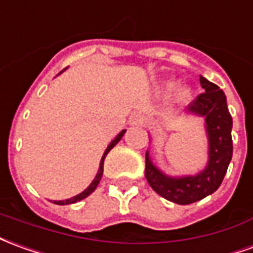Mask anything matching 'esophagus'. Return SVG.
Returning a JSON list of instances; mask_svg holds the SVG:
<instances>
[{
	"label": "esophagus",
	"instance_id": "34e87169",
	"mask_svg": "<svg viewBox=\"0 0 253 253\" xmlns=\"http://www.w3.org/2000/svg\"><path fill=\"white\" fill-rule=\"evenodd\" d=\"M144 123H146V116L141 112H135L130 116V125L132 126H142Z\"/></svg>",
	"mask_w": 253,
	"mask_h": 253
}]
</instances>
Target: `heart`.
Here are the masks:
<instances>
[{
	"label": "heart",
	"instance_id": "1",
	"mask_svg": "<svg viewBox=\"0 0 253 253\" xmlns=\"http://www.w3.org/2000/svg\"><path fill=\"white\" fill-rule=\"evenodd\" d=\"M174 89H175V84L174 82H167L166 86H164V91L166 93H171ZM189 97H190V89L189 87H182V89H179V91H178V98L179 100L186 101Z\"/></svg>",
	"mask_w": 253,
	"mask_h": 253
}]
</instances>
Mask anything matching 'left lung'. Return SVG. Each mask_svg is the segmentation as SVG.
I'll list each match as a JSON object with an SVG mask.
<instances>
[{
	"instance_id": "1",
	"label": "left lung",
	"mask_w": 253,
	"mask_h": 253,
	"mask_svg": "<svg viewBox=\"0 0 253 253\" xmlns=\"http://www.w3.org/2000/svg\"><path fill=\"white\" fill-rule=\"evenodd\" d=\"M204 89L189 104V111L206 116L210 141V160L204 171L194 176L169 178L152 164L149 153L145 155V176L151 188L169 201L186 206L207 197L220 186L233 155V121L227 109L226 96L218 86L200 77Z\"/></svg>"
}]
</instances>
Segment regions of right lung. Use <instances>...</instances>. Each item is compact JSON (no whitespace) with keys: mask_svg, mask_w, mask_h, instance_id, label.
I'll use <instances>...</instances> for the list:
<instances>
[{"mask_svg":"<svg viewBox=\"0 0 253 253\" xmlns=\"http://www.w3.org/2000/svg\"><path fill=\"white\" fill-rule=\"evenodd\" d=\"M125 132H126V130L121 131V134H119V135H118V137H116V138H115L114 141H112V142L109 144V146L107 148V151L104 152V156H102V159H101V163H100V169H98V172H97V175H96V178H94V181L90 183L89 188L86 189V190H84L82 193H79L78 196H75V197H72V199H68V200H63V201H54L56 204H59V206H65V204H74V203H77V201H81V200H84V199H86V197H87L89 194H91L93 192H94V190H96L97 185H98V183H100V181H101L102 172H104V159H105V156L108 155V152L111 151L112 148H114L115 145H116L118 142H119V141H121Z\"/></svg>","mask_w":253,"mask_h":253,"instance_id":"1","label":"right lung"}]
</instances>
